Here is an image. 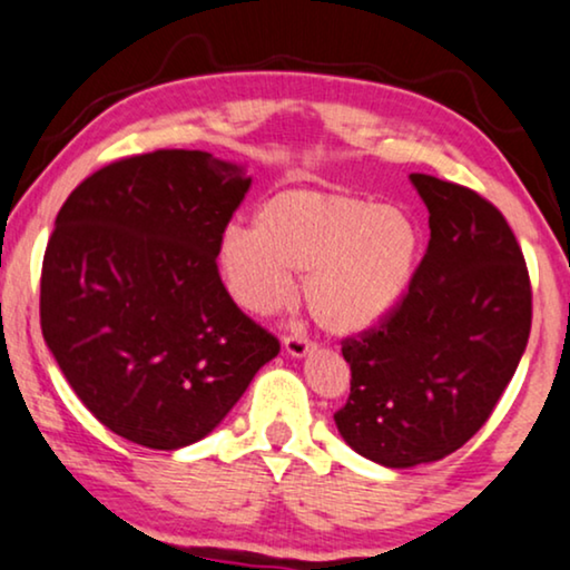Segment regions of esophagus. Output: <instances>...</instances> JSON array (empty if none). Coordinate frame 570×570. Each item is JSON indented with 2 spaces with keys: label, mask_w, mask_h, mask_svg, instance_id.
Listing matches in <instances>:
<instances>
[{
  "label": "esophagus",
  "mask_w": 570,
  "mask_h": 570,
  "mask_svg": "<svg viewBox=\"0 0 570 570\" xmlns=\"http://www.w3.org/2000/svg\"><path fill=\"white\" fill-rule=\"evenodd\" d=\"M315 344L309 342V338L305 336V334H286L284 336V350L289 352L292 357H302V355H307L309 350H313Z\"/></svg>",
  "instance_id": "obj_1"
}]
</instances>
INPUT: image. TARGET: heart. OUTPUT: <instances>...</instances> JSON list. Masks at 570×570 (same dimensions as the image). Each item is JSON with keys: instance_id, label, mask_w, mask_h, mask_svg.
I'll list each match as a JSON object with an SVG mask.
<instances>
[{"instance_id": "heart-1", "label": "heart", "mask_w": 570, "mask_h": 570, "mask_svg": "<svg viewBox=\"0 0 570 570\" xmlns=\"http://www.w3.org/2000/svg\"><path fill=\"white\" fill-rule=\"evenodd\" d=\"M421 228L402 207L350 191L284 189L220 236L218 268L244 309L271 315L292 297V273H305L302 297L336 334L384 321L413 284Z\"/></svg>"}]
</instances>
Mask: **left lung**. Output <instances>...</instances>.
<instances>
[{
    "mask_svg": "<svg viewBox=\"0 0 570 570\" xmlns=\"http://www.w3.org/2000/svg\"><path fill=\"white\" fill-rule=\"evenodd\" d=\"M431 239L413 284L376 326L342 338L350 397L338 434L373 463L410 468L455 452L484 426L531 331L521 244L492 202L413 173Z\"/></svg>",
    "mask_w": 570,
    "mask_h": 570,
    "instance_id": "left-lung-1",
    "label": "left lung"
}]
</instances>
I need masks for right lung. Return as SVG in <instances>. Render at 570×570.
<instances>
[{"mask_svg": "<svg viewBox=\"0 0 570 570\" xmlns=\"http://www.w3.org/2000/svg\"><path fill=\"white\" fill-rule=\"evenodd\" d=\"M249 184L210 153L155 149L91 173L57 213L41 334L78 400L128 442L207 436L278 355L215 263Z\"/></svg>", "mask_w": 570, "mask_h": 570, "instance_id": "obj_1", "label": "right lung"}]
</instances>
